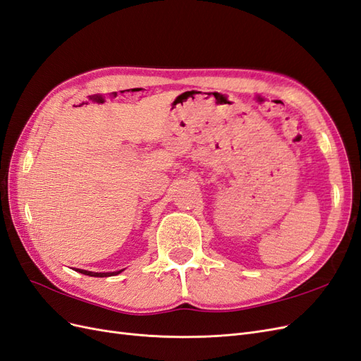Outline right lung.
I'll return each mask as SVG.
<instances>
[{"label":"right lung","instance_id":"right-lung-1","mask_svg":"<svg viewBox=\"0 0 361 361\" xmlns=\"http://www.w3.org/2000/svg\"><path fill=\"white\" fill-rule=\"evenodd\" d=\"M77 272L80 274H85V275H89V276H99V278H104V276H113V275H118L121 274L122 271H116V272H90V271H85V269H75Z\"/></svg>","mask_w":361,"mask_h":361}]
</instances>
